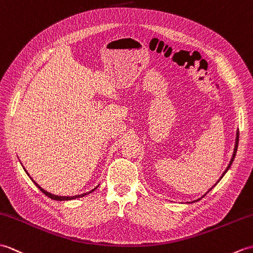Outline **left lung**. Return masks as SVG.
<instances>
[{
  "instance_id": "obj_1",
  "label": "left lung",
  "mask_w": 253,
  "mask_h": 253,
  "mask_svg": "<svg viewBox=\"0 0 253 253\" xmlns=\"http://www.w3.org/2000/svg\"><path fill=\"white\" fill-rule=\"evenodd\" d=\"M238 141H239V131L237 130V132H236V139H235V147H234V151H233V156H232V158H231V161H229V164H228V166H227V168H226V169H225V171H224L223 173H222V175H221V177L220 178H218V181L214 184V185H213V186L209 189V190H208V192L207 193H209L210 192V190L213 188V187H214L215 186V185L218 183V182H220L221 181V179H222V177L224 176V175H225V173L228 171V169H229V168H231V166H232V164H233V161H234V159H235V156H236V153H237V148H238ZM207 193L205 194V195H203V196H201V197L200 198H198V199H196V200H194V201H192V203H196V201H198V200H200L201 198H204L205 197V196L207 195ZM190 204V203H189Z\"/></svg>"
}]
</instances>
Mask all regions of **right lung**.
Returning a JSON list of instances; mask_svg holds the SVG:
<instances>
[{
    "instance_id": "obj_1",
    "label": "right lung",
    "mask_w": 253,
    "mask_h": 253,
    "mask_svg": "<svg viewBox=\"0 0 253 253\" xmlns=\"http://www.w3.org/2000/svg\"><path fill=\"white\" fill-rule=\"evenodd\" d=\"M22 168H24V166H22ZM24 170H25V172L28 174V176H29L30 178H31V181L35 183V185L36 186L41 190V192L44 194V195H46L48 198H50V199H53V200H58V201H67V200H74V199H77V198H81V197H84V196H86V195H88V194H91V193H93L95 189H96L97 187H98V185L95 188H93L92 190H89V192H87V193H85V194H81V195H76V196H57V195H54V194H50V193H48V192H46L45 189H43L40 185H39L38 183H36V181H33L32 179V177L29 175V173L27 172V170L25 169L24 168Z\"/></svg>"
}]
</instances>
